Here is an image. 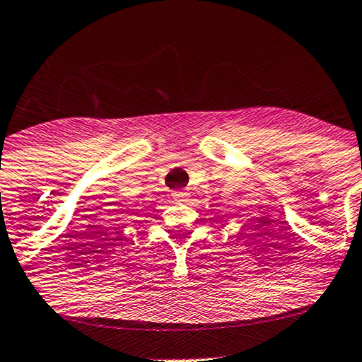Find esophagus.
<instances>
[{"instance_id": "obj_1", "label": "esophagus", "mask_w": 362, "mask_h": 362, "mask_svg": "<svg viewBox=\"0 0 362 362\" xmlns=\"http://www.w3.org/2000/svg\"><path fill=\"white\" fill-rule=\"evenodd\" d=\"M172 199L175 202H187L189 201V194L184 192V190H175V192H172Z\"/></svg>"}]
</instances>
